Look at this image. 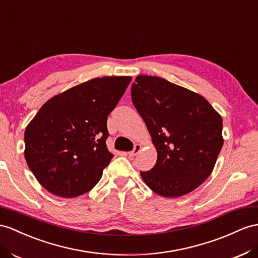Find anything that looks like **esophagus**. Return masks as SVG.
Returning a JSON list of instances; mask_svg holds the SVG:
<instances>
[{"mask_svg":"<svg viewBox=\"0 0 258 258\" xmlns=\"http://www.w3.org/2000/svg\"><path fill=\"white\" fill-rule=\"evenodd\" d=\"M142 150V146L141 145H135L134 146V149L132 150V151H130V153H127V155H128V157H131V158H133V157H135L136 155H138V153H140V151Z\"/></svg>","mask_w":258,"mask_h":258,"instance_id":"obj_1","label":"esophagus"}]
</instances>
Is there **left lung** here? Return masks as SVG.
Returning a JSON list of instances; mask_svg holds the SVG:
<instances>
[{"mask_svg":"<svg viewBox=\"0 0 258 258\" xmlns=\"http://www.w3.org/2000/svg\"><path fill=\"white\" fill-rule=\"evenodd\" d=\"M131 95L158 153L155 167L141 172L144 182L163 197L192 192L213 172L222 148L220 114L203 96L161 77L137 76Z\"/></svg>","mask_w":258,"mask_h":258,"instance_id":"left-lung-1","label":"left lung"}]
</instances>
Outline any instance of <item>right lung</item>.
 Instances as JSON below:
<instances>
[{
  "mask_svg": "<svg viewBox=\"0 0 258 258\" xmlns=\"http://www.w3.org/2000/svg\"><path fill=\"white\" fill-rule=\"evenodd\" d=\"M131 76H104L74 86L45 102L25 130V159L53 195L87 193L113 158L107 120Z\"/></svg>",
  "mask_w": 258,
  "mask_h": 258,
  "instance_id": "right-lung-1",
  "label": "right lung"
}]
</instances>
